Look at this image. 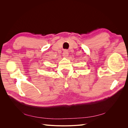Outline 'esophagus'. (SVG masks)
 I'll use <instances>...</instances> for the list:
<instances>
[{
    "label": "esophagus",
    "mask_w": 128,
    "mask_h": 128,
    "mask_svg": "<svg viewBox=\"0 0 128 128\" xmlns=\"http://www.w3.org/2000/svg\"><path fill=\"white\" fill-rule=\"evenodd\" d=\"M68 54H69V53H68V51H67V50H64V52H63V53H62L63 56L64 57V58L67 57L68 56Z\"/></svg>",
    "instance_id": "esophagus-1"
}]
</instances>
